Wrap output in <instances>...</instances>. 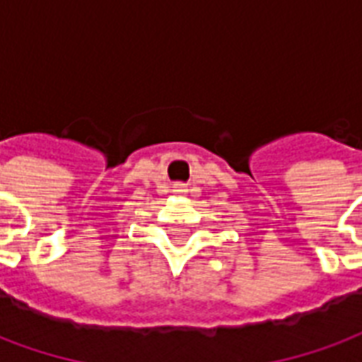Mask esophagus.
<instances>
[{
    "label": "esophagus",
    "mask_w": 362,
    "mask_h": 362,
    "mask_svg": "<svg viewBox=\"0 0 362 362\" xmlns=\"http://www.w3.org/2000/svg\"><path fill=\"white\" fill-rule=\"evenodd\" d=\"M174 192H180V194H184V192H188V188H186V184H176V186H174Z\"/></svg>",
    "instance_id": "1"
}]
</instances>
